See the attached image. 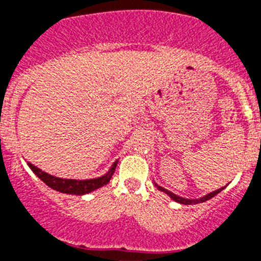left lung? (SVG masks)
<instances>
[{
    "label": "left lung",
    "instance_id": "left-lung-1",
    "mask_svg": "<svg viewBox=\"0 0 261 261\" xmlns=\"http://www.w3.org/2000/svg\"><path fill=\"white\" fill-rule=\"evenodd\" d=\"M159 190H161V191H164V192H165V194H168L169 196H170V198L173 199V200L178 201V203H182V204H198V203H203V201H206V200H210V199H212L213 196H216V195L218 194V192H221L222 190H224V187H222V189H220V190H216V191L211 192V194H208V195H206V196H204V198L198 199V200H189V199L180 198V196H177V195L173 194V192L168 191V190L163 189V187H160V186H159Z\"/></svg>",
    "mask_w": 261,
    "mask_h": 261
}]
</instances>
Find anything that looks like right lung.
Returning <instances> with one entry per match:
<instances>
[{
	"instance_id": "add662e5",
	"label": "right lung",
	"mask_w": 261,
	"mask_h": 261,
	"mask_svg": "<svg viewBox=\"0 0 261 261\" xmlns=\"http://www.w3.org/2000/svg\"><path fill=\"white\" fill-rule=\"evenodd\" d=\"M28 166L31 168V170L34 171L35 174L43 180L45 185H48L49 187H51L56 191L63 192V194H74V195H84L88 194L91 191H95V190L100 189L104 185H107L110 180V178L113 177L114 170H116L117 161L113 164V166L110 168V170L108 171L107 174L102 175L100 178H95V179H62V178L53 177V175L48 174L45 171H43L41 169H39L37 166L32 165V164L28 163Z\"/></svg>"
}]
</instances>
